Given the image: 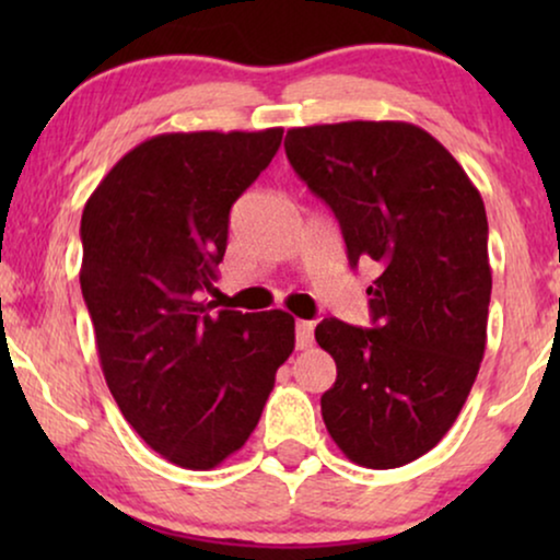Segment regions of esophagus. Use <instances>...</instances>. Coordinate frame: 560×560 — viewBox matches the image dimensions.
Here are the masks:
<instances>
[{"instance_id":"esophagus-1","label":"esophagus","mask_w":560,"mask_h":560,"mask_svg":"<svg viewBox=\"0 0 560 560\" xmlns=\"http://www.w3.org/2000/svg\"><path fill=\"white\" fill-rule=\"evenodd\" d=\"M313 320H298L295 324V347L298 349H308L313 347Z\"/></svg>"}]
</instances>
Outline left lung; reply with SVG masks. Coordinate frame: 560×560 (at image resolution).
<instances>
[{
    "instance_id": "obj_1",
    "label": "left lung",
    "mask_w": 560,
    "mask_h": 560,
    "mask_svg": "<svg viewBox=\"0 0 560 560\" xmlns=\"http://www.w3.org/2000/svg\"><path fill=\"white\" fill-rule=\"evenodd\" d=\"M285 155L339 219L349 265L380 267L366 288L374 328L316 326L336 362L320 416L359 466L416 462L454 425L485 357V201L454 155L408 121L295 127Z\"/></svg>"
}]
</instances>
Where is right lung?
I'll return each mask as SVG.
<instances>
[{"mask_svg":"<svg viewBox=\"0 0 560 560\" xmlns=\"http://www.w3.org/2000/svg\"><path fill=\"white\" fill-rule=\"evenodd\" d=\"M282 129L171 132L106 173L81 217V293L121 416L183 469L247 443L295 349L285 311H211L229 211L280 148Z\"/></svg>","mask_w":560,"mask_h":560,"instance_id":"1","label":"right lung"}]
</instances>
